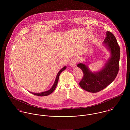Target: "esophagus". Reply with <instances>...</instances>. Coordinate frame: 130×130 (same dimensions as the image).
<instances>
[{"label": "esophagus", "instance_id": "esophagus-1", "mask_svg": "<svg viewBox=\"0 0 130 130\" xmlns=\"http://www.w3.org/2000/svg\"><path fill=\"white\" fill-rule=\"evenodd\" d=\"M77 62V59L76 57H73L70 61V66L71 67H74V66H75V64Z\"/></svg>", "mask_w": 130, "mask_h": 130}]
</instances>
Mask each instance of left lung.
Masks as SVG:
<instances>
[{
    "instance_id": "1",
    "label": "left lung",
    "mask_w": 130,
    "mask_h": 130,
    "mask_svg": "<svg viewBox=\"0 0 130 130\" xmlns=\"http://www.w3.org/2000/svg\"><path fill=\"white\" fill-rule=\"evenodd\" d=\"M104 42L110 49L111 56L102 70L93 73L85 64L77 65L83 73L79 85L83 89L89 92L97 93L106 88L114 80L119 72L120 48L116 37L108 31Z\"/></svg>"
}]
</instances>
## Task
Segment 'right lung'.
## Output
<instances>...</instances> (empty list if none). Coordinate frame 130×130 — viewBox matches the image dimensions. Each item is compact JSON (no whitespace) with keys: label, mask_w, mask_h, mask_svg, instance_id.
<instances>
[{"label":"right lung","mask_w":130,"mask_h":130,"mask_svg":"<svg viewBox=\"0 0 130 130\" xmlns=\"http://www.w3.org/2000/svg\"><path fill=\"white\" fill-rule=\"evenodd\" d=\"M66 69V67H64L58 72V74H57L55 82V83H54L53 86L52 87V88L50 90H48V91H46V92H42V93H31V92H30V93L34 94H35V95H38V96H41L48 95L50 94L51 93H53V92L54 91V90H55V89H56V87L57 84V83H58V78H59V75L60 74V73H61L63 71H64Z\"/></svg>","instance_id":"obj_1"}]
</instances>
